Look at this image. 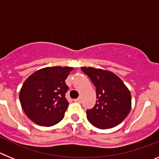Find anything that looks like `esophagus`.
Returning a JSON list of instances; mask_svg holds the SVG:
<instances>
[{
  "label": "esophagus",
  "instance_id": "34e87169",
  "mask_svg": "<svg viewBox=\"0 0 159 159\" xmlns=\"http://www.w3.org/2000/svg\"><path fill=\"white\" fill-rule=\"evenodd\" d=\"M74 101H75V102H81V99H80V98H78V99H74Z\"/></svg>",
  "mask_w": 159,
  "mask_h": 159
}]
</instances>
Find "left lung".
Segmentation results:
<instances>
[{
    "mask_svg": "<svg viewBox=\"0 0 159 159\" xmlns=\"http://www.w3.org/2000/svg\"><path fill=\"white\" fill-rule=\"evenodd\" d=\"M96 88V103L87 111V119L96 128L116 127L131 109V95L127 87L115 73L101 68L82 67Z\"/></svg>",
    "mask_w": 159,
    "mask_h": 159,
    "instance_id": "left-lung-1",
    "label": "left lung"
}]
</instances>
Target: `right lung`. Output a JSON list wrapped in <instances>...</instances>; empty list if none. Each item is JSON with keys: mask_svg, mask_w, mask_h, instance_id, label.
<instances>
[{"mask_svg": "<svg viewBox=\"0 0 159 159\" xmlns=\"http://www.w3.org/2000/svg\"><path fill=\"white\" fill-rule=\"evenodd\" d=\"M71 67H43L26 79L19 94L26 116L37 125L51 127L63 119L68 102L65 83Z\"/></svg>", "mask_w": 159, "mask_h": 159, "instance_id": "right-lung-1", "label": "right lung"}]
</instances>
